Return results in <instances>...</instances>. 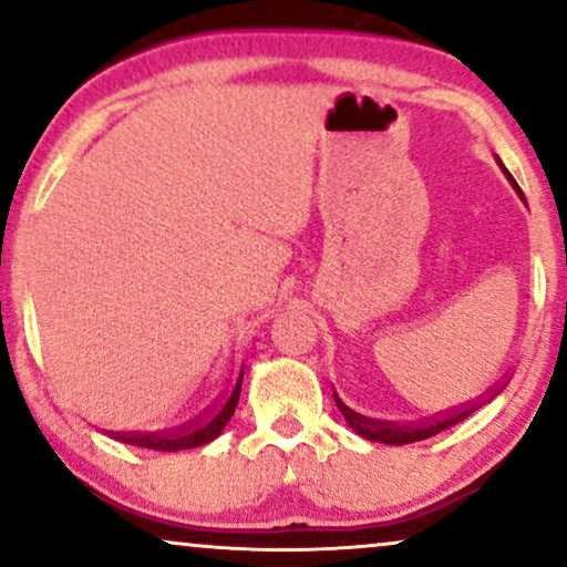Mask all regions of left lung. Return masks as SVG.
I'll return each instance as SVG.
<instances>
[{"mask_svg": "<svg viewBox=\"0 0 567 567\" xmlns=\"http://www.w3.org/2000/svg\"><path fill=\"white\" fill-rule=\"evenodd\" d=\"M495 162H498V167L503 169V175L508 177V183L514 185V190L518 193V198H522L524 204H526L524 193H522V188H518V183L514 181V175H511L508 169L503 167V162H501L498 157H495ZM332 394H336L338 410H340V413H343L346 423L351 425V429H353L355 433H359L361 439L379 441V444H390V446L413 444V441H423V439L436 436V433L452 429V425L464 421V417L472 415L480 405H483V402H475V405H464L462 410H454V413H449V415L429 417V421H423V423H394V421H377V417H367V415L355 413V410L348 408L346 402L338 398V392H332ZM495 394H498V392H495ZM495 394H493V398H495Z\"/></svg>", "mask_w": 567, "mask_h": 567, "instance_id": "1", "label": "left lung"}]
</instances>
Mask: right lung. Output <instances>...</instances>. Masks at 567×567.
I'll use <instances>...</instances> for the list:
<instances>
[{
    "instance_id": "1",
    "label": "right lung",
    "mask_w": 567,
    "mask_h": 567,
    "mask_svg": "<svg viewBox=\"0 0 567 567\" xmlns=\"http://www.w3.org/2000/svg\"><path fill=\"white\" fill-rule=\"evenodd\" d=\"M245 371V367H243ZM243 371H239L235 386L231 392L224 398L219 405H216L212 413L206 417H200L196 423L181 425L175 431H154V433H144V431H118L113 433V439L123 441V444L131 446H144V449H154V452H183V449H196L204 446L208 441H214L219 433L224 431V425L231 421L235 415V408L239 402V390H243Z\"/></svg>"
}]
</instances>
